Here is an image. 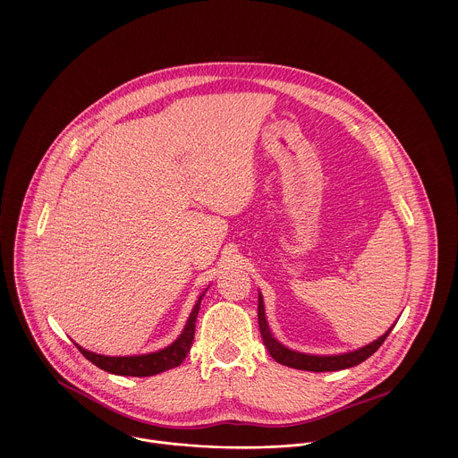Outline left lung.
I'll use <instances>...</instances> for the list:
<instances>
[{
    "label": "left lung",
    "mask_w": 458,
    "mask_h": 458,
    "mask_svg": "<svg viewBox=\"0 0 458 458\" xmlns=\"http://www.w3.org/2000/svg\"><path fill=\"white\" fill-rule=\"evenodd\" d=\"M258 318H259L262 342H264L267 352L271 354V358L280 365L298 369V370H309V372H335V370H344V369H351L354 365H360L361 361L370 358L383 345V342L386 340V336L392 333L393 327H394L393 325L383 336H379L372 344H369L365 347H360L356 351L344 352V354H331V356H318V354H305V352L293 351V349L282 345L271 335L267 321H266V314H264V301H262L261 293H259Z\"/></svg>",
    "instance_id": "obj_1"
}]
</instances>
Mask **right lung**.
<instances>
[{
	"instance_id": "1",
	"label": "right lung",
	"mask_w": 458,
	"mask_h": 458,
	"mask_svg": "<svg viewBox=\"0 0 458 458\" xmlns=\"http://www.w3.org/2000/svg\"><path fill=\"white\" fill-rule=\"evenodd\" d=\"M202 296H204V293L199 296L182 335L171 345H167L165 349H160L157 352L139 354V356H104V354L86 351L79 344H75V345L86 360H89L93 365H97L98 369H102L109 374L131 376V377H148V376L165 372L169 369H174V367L182 365V361L187 358V354L192 347L194 333H196L197 314H199Z\"/></svg>"
}]
</instances>
